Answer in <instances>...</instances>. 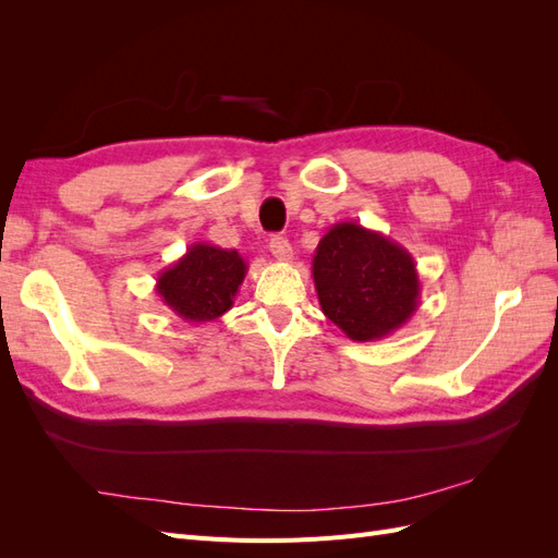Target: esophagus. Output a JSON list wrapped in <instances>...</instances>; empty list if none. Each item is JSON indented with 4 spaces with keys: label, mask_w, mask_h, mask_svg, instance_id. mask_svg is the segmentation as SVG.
Instances as JSON below:
<instances>
[{
    "label": "esophagus",
    "mask_w": 558,
    "mask_h": 558,
    "mask_svg": "<svg viewBox=\"0 0 558 558\" xmlns=\"http://www.w3.org/2000/svg\"><path fill=\"white\" fill-rule=\"evenodd\" d=\"M269 251H272V256L277 260H293V246L291 242L286 238H279V234H275L272 240H269Z\"/></svg>",
    "instance_id": "34e87169"
}]
</instances>
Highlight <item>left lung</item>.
I'll use <instances>...</instances> for the list:
<instances>
[{
    "instance_id": "1",
    "label": "left lung",
    "mask_w": 558,
    "mask_h": 558,
    "mask_svg": "<svg viewBox=\"0 0 558 558\" xmlns=\"http://www.w3.org/2000/svg\"><path fill=\"white\" fill-rule=\"evenodd\" d=\"M312 277L320 312L353 342L384 340L418 310L412 253L353 221L335 223L320 238Z\"/></svg>"
}]
</instances>
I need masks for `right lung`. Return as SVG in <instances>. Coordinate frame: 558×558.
I'll use <instances>...</instances> for the list:
<instances>
[{"label": "right lung", "instance_id": "add662e5", "mask_svg": "<svg viewBox=\"0 0 558 558\" xmlns=\"http://www.w3.org/2000/svg\"><path fill=\"white\" fill-rule=\"evenodd\" d=\"M246 269V260L234 248L195 242L158 275L156 293L183 320L205 324L232 310Z\"/></svg>", "mask_w": 558, "mask_h": 558}]
</instances>
